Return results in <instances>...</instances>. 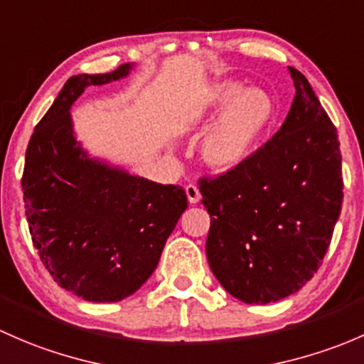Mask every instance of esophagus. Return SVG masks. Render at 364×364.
<instances>
[{
    "instance_id": "esophagus-1",
    "label": "esophagus",
    "mask_w": 364,
    "mask_h": 364,
    "mask_svg": "<svg viewBox=\"0 0 364 364\" xmlns=\"http://www.w3.org/2000/svg\"><path fill=\"white\" fill-rule=\"evenodd\" d=\"M186 196H187V200H189L191 205H196L198 201L201 200L200 189H198L194 183H189V186H186Z\"/></svg>"
}]
</instances>
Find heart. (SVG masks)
<instances>
[{"label": "heart", "mask_w": 364, "mask_h": 364, "mask_svg": "<svg viewBox=\"0 0 364 364\" xmlns=\"http://www.w3.org/2000/svg\"><path fill=\"white\" fill-rule=\"evenodd\" d=\"M201 141L203 163L215 171H231L245 163L275 119V101L257 87L233 80L213 84L193 110L194 124H208Z\"/></svg>", "instance_id": "1"}]
</instances>
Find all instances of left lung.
Segmentation results:
<instances>
[{
  "label": "left lung",
  "instance_id": "left-lung-1",
  "mask_svg": "<svg viewBox=\"0 0 364 364\" xmlns=\"http://www.w3.org/2000/svg\"><path fill=\"white\" fill-rule=\"evenodd\" d=\"M289 71L296 96L272 140L235 170L200 181L208 264L249 305L279 301L312 279L342 210L336 127L309 80Z\"/></svg>",
  "mask_w": 364,
  "mask_h": 364
}]
</instances>
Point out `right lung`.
<instances>
[{"mask_svg":"<svg viewBox=\"0 0 364 364\" xmlns=\"http://www.w3.org/2000/svg\"><path fill=\"white\" fill-rule=\"evenodd\" d=\"M75 75L31 134L22 191L33 245L52 279L78 298L121 301L136 293L187 208L181 186L131 175L84 151L73 133L71 107L89 85L129 75Z\"/></svg>","mask_w":364,"mask_h":364,"instance_id":"add662e5","label":"right lung"}]
</instances>
